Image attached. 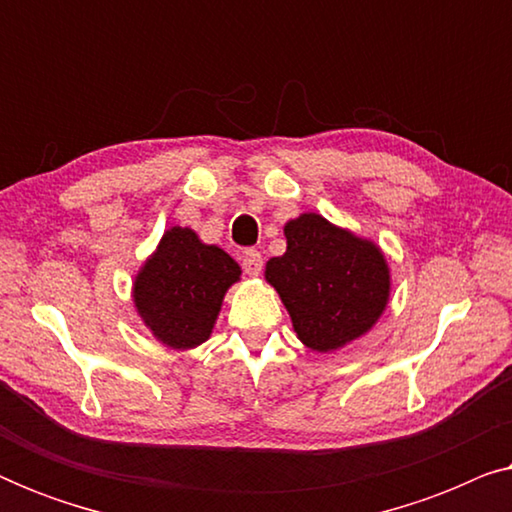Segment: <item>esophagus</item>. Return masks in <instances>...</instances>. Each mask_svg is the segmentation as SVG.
I'll return each mask as SVG.
<instances>
[{
    "instance_id": "obj_1",
    "label": "esophagus",
    "mask_w": 512,
    "mask_h": 512,
    "mask_svg": "<svg viewBox=\"0 0 512 512\" xmlns=\"http://www.w3.org/2000/svg\"><path fill=\"white\" fill-rule=\"evenodd\" d=\"M242 268L249 277H258V275H261V270H263V256L254 249L247 251V254L242 256Z\"/></svg>"
}]
</instances>
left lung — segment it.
<instances>
[{
    "mask_svg": "<svg viewBox=\"0 0 512 512\" xmlns=\"http://www.w3.org/2000/svg\"><path fill=\"white\" fill-rule=\"evenodd\" d=\"M284 237V254L265 263V282L282 298L298 340L328 354L366 335L391 296L380 244L317 212L286 221Z\"/></svg>",
    "mask_w": 512,
    "mask_h": 512,
    "instance_id": "8db88e82",
    "label": "left lung"
}]
</instances>
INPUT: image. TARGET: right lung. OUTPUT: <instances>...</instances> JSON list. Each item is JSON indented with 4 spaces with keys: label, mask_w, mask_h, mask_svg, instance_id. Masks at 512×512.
Instances as JSON below:
<instances>
[{
    "label": "right lung",
    "mask_w": 512,
    "mask_h": 512,
    "mask_svg": "<svg viewBox=\"0 0 512 512\" xmlns=\"http://www.w3.org/2000/svg\"><path fill=\"white\" fill-rule=\"evenodd\" d=\"M242 268L191 228L172 226L137 270L132 303L153 338L165 347L195 349L209 340L223 298Z\"/></svg>",
    "instance_id": "obj_1"
}]
</instances>
